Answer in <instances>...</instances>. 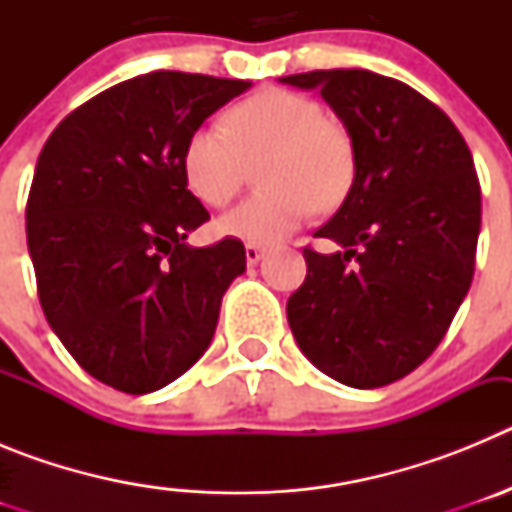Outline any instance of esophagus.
<instances>
[{
  "label": "esophagus",
  "mask_w": 512,
  "mask_h": 512,
  "mask_svg": "<svg viewBox=\"0 0 512 512\" xmlns=\"http://www.w3.org/2000/svg\"><path fill=\"white\" fill-rule=\"evenodd\" d=\"M266 248L261 246V243H246V261L248 264H259L261 259H264Z\"/></svg>",
  "instance_id": "obj_1"
}]
</instances>
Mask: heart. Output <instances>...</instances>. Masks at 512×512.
Wrapping results in <instances>:
<instances>
[{"instance_id": "1", "label": "heart", "mask_w": 512, "mask_h": 512, "mask_svg": "<svg viewBox=\"0 0 512 512\" xmlns=\"http://www.w3.org/2000/svg\"><path fill=\"white\" fill-rule=\"evenodd\" d=\"M228 130L202 125L184 146V179L194 197L225 207L241 192L248 166L259 164L264 192L217 223L220 233L251 243L284 238L310 217L333 210L354 182V146L315 99L264 89L228 112Z\"/></svg>"}]
</instances>
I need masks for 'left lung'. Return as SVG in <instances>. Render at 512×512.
I'll use <instances>...</instances> for the list:
<instances>
[{
    "mask_svg": "<svg viewBox=\"0 0 512 512\" xmlns=\"http://www.w3.org/2000/svg\"><path fill=\"white\" fill-rule=\"evenodd\" d=\"M354 146V184L302 248L307 277L287 300L302 354L348 387L374 390L418 369L443 341L474 277L482 192L449 115L402 81L364 69L307 71Z\"/></svg>",
    "mask_w": 512,
    "mask_h": 512,
    "instance_id": "1",
    "label": "left lung"
}]
</instances>
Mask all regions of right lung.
Returning a JSON list of instances; mask_svg holds the SVG:
<instances>
[{"label":"right lung","instance_id":"right-lung-1","mask_svg":"<svg viewBox=\"0 0 512 512\" xmlns=\"http://www.w3.org/2000/svg\"><path fill=\"white\" fill-rule=\"evenodd\" d=\"M251 81L151 71L104 89L45 140L27 197L40 307L76 364L128 395L205 354L246 248L187 235L210 212L187 189L184 146Z\"/></svg>","mask_w":512,"mask_h":512}]
</instances>
